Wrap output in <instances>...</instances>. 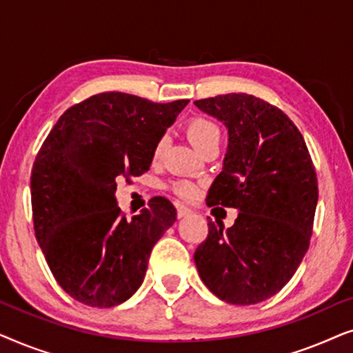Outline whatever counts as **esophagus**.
<instances>
[{
  "instance_id": "1",
  "label": "esophagus",
  "mask_w": 353,
  "mask_h": 353,
  "mask_svg": "<svg viewBox=\"0 0 353 353\" xmlns=\"http://www.w3.org/2000/svg\"><path fill=\"white\" fill-rule=\"evenodd\" d=\"M190 214H192V210L190 209V207H186V205H178L176 207L178 219H183V216H188Z\"/></svg>"
}]
</instances>
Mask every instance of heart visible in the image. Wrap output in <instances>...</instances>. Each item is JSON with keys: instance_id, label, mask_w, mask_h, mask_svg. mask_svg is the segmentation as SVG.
<instances>
[{"instance_id": "heart-1", "label": "heart", "mask_w": 353, "mask_h": 353, "mask_svg": "<svg viewBox=\"0 0 353 353\" xmlns=\"http://www.w3.org/2000/svg\"><path fill=\"white\" fill-rule=\"evenodd\" d=\"M185 133L188 139H190L192 146L196 149H202L209 146V144L219 143L221 138L220 127L214 120L205 117V115H194L185 123ZM163 151H165V139H157V143L152 148V159L159 161L162 157ZM170 190L175 192L176 196L183 197V199H194L197 194V186L192 181L188 180H176L170 185Z\"/></svg>"}]
</instances>
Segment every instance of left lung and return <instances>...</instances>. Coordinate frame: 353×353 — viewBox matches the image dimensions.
Wrapping results in <instances>:
<instances>
[{
	"label": "left lung",
	"instance_id": "left-lung-1",
	"mask_svg": "<svg viewBox=\"0 0 353 353\" xmlns=\"http://www.w3.org/2000/svg\"><path fill=\"white\" fill-rule=\"evenodd\" d=\"M223 120L230 146L207 205L238 209L231 228L209 221L194 252L199 276L221 301L252 305L286 286L305 255L318 202L313 161L299 128L276 105L245 93L197 99Z\"/></svg>",
	"mask_w": 353,
	"mask_h": 353
}]
</instances>
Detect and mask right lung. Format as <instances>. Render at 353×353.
Instances as JSON below:
<instances>
[{
	"label": "right lung",
	"mask_w": 353,
	"mask_h": 353,
	"mask_svg": "<svg viewBox=\"0 0 353 353\" xmlns=\"http://www.w3.org/2000/svg\"><path fill=\"white\" fill-rule=\"evenodd\" d=\"M188 103L99 93L67 109L43 141L30 176L33 230L52 276L75 301L110 308L141 286L176 210L156 196L128 220L115 202L117 181L149 170L154 144Z\"/></svg>",
	"instance_id": "right-lung-1"
}]
</instances>
